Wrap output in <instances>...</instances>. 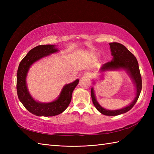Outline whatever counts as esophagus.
<instances>
[{"label": "esophagus", "instance_id": "obj_1", "mask_svg": "<svg viewBox=\"0 0 154 154\" xmlns=\"http://www.w3.org/2000/svg\"><path fill=\"white\" fill-rule=\"evenodd\" d=\"M83 77H87V78H90L91 77V73L90 72H85V73H84L83 74Z\"/></svg>", "mask_w": 154, "mask_h": 154}]
</instances>
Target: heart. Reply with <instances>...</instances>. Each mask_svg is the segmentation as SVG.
<instances>
[{
  "instance_id": "heart-1",
  "label": "heart",
  "mask_w": 154,
  "mask_h": 154,
  "mask_svg": "<svg viewBox=\"0 0 154 154\" xmlns=\"http://www.w3.org/2000/svg\"><path fill=\"white\" fill-rule=\"evenodd\" d=\"M92 57H94V55H92Z\"/></svg>"
}]
</instances>
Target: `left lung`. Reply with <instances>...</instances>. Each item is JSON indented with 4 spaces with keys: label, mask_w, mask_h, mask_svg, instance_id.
<instances>
[{
    "label": "left lung",
    "mask_w": 154,
    "mask_h": 154,
    "mask_svg": "<svg viewBox=\"0 0 154 154\" xmlns=\"http://www.w3.org/2000/svg\"><path fill=\"white\" fill-rule=\"evenodd\" d=\"M109 45L110 46L111 54L113 56V59L110 61L103 64L101 67L100 70L104 71L118 69H124L126 70L136 85V97L129 106L123 108L122 109L115 110H106L97 103L95 96H94L93 88L91 89V98H92L94 106L100 113L106 116H117L129 111L136 103L142 90V77L140 75L138 61L131 52L128 50L124 45L117 43V42H112V43H110Z\"/></svg>",
    "instance_id": "left-lung-1"
}]
</instances>
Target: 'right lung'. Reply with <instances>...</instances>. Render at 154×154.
Segmentation results:
<instances>
[{"mask_svg": "<svg viewBox=\"0 0 154 154\" xmlns=\"http://www.w3.org/2000/svg\"><path fill=\"white\" fill-rule=\"evenodd\" d=\"M58 51L54 45H40L34 48L22 59L19 64L17 71L16 90L19 100L29 112L36 116H53L61 114L69 104L73 91L79 79L67 84L62 89L60 97L57 100L49 103H41L33 99L28 91L26 77L29 68L34 62L46 55Z\"/></svg>", "mask_w": 154, "mask_h": 154, "instance_id": "1", "label": "right lung"}]
</instances>
